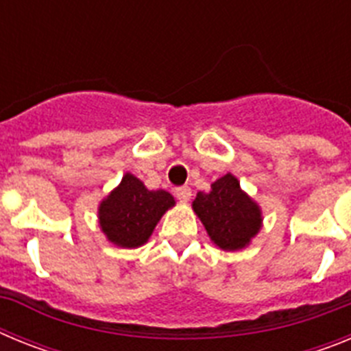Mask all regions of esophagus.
I'll list each match as a JSON object with an SVG mask.
<instances>
[{"label": "esophagus", "mask_w": 351, "mask_h": 351, "mask_svg": "<svg viewBox=\"0 0 351 351\" xmlns=\"http://www.w3.org/2000/svg\"><path fill=\"white\" fill-rule=\"evenodd\" d=\"M176 197H178L179 202L186 204V202H188V200H190L191 190H190V188H188V186H182V188H178V190H176Z\"/></svg>", "instance_id": "obj_1"}]
</instances>
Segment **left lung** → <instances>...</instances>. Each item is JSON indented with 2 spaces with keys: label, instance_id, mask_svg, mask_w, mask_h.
Wrapping results in <instances>:
<instances>
[{
  "label": "left lung",
  "instance_id": "obj_1",
  "mask_svg": "<svg viewBox=\"0 0 351 351\" xmlns=\"http://www.w3.org/2000/svg\"><path fill=\"white\" fill-rule=\"evenodd\" d=\"M191 207L213 244L223 251L244 250L262 230V209L230 172L216 179L207 193L198 191Z\"/></svg>",
  "mask_w": 351,
  "mask_h": 351
}]
</instances>
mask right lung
<instances>
[{"mask_svg": "<svg viewBox=\"0 0 351 351\" xmlns=\"http://www.w3.org/2000/svg\"><path fill=\"white\" fill-rule=\"evenodd\" d=\"M173 206L169 191L147 190L141 179L126 172L98 206V225L108 243L133 250L147 243L161 216Z\"/></svg>", "mask_w": 351, "mask_h": 351, "instance_id": "obj_1", "label": "right lung"}]
</instances>
